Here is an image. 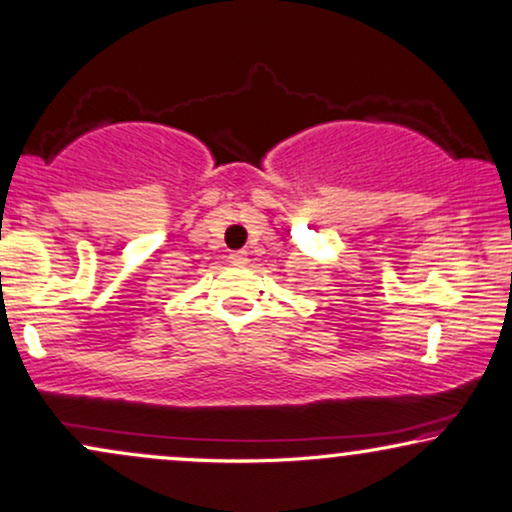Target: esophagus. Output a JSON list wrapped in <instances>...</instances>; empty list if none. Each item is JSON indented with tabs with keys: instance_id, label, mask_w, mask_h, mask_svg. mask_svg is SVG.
Wrapping results in <instances>:
<instances>
[{
	"instance_id": "obj_1",
	"label": "esophagus",
	"mask_w": 512,
	"mask_h": 512,
	"mask_svg": "<svg viewBox=\"0 0 512 512\" xmlns=\"http://www.w3.org/2000/svg\"><path fill=\"white\" fill-rule=\"evenodd\" d=\"M230 261L234 263V266H244V263L249 261V254H246V251H232Z\"/></svg>"
}]
</instances>
